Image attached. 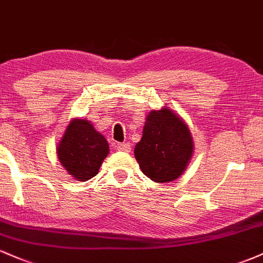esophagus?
I'll list each match as a JSON object with an SVG mask.
<instances>
[{"instance_id":"34e87169","label":"esophagus","mask_w":263,"mask_h":263,"mask_svg":"<svg viewBox=\"0 0 263 263\" xmlns=\"http://www.w3.org/2000/svg\"><path fill=\"white\" fill-rule=\"evenodd\" d=\"M116 149L121 151V152H129L131 151V144L127 143V142H125V143H117Z\"/></svg>"}]
</instances>
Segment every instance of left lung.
I'll return each instance as SVG.
<instances>
[{"label": "left lung", "mask_w": 263, "mask_h": 263, "mask_svg": "<svg viewBox=\"0 0 263 263\" xmlns=\"http://www.w3.org/2000/svg\"><path fill=\"white\" fill-rule=\"evenodd\" d=\"M194 155V141L185 121L163 106L146 117L135 158L144 176L156 183L173 182L185 172Z\"/></svg>", "instance_id": "8db88e82"}]
</instances>
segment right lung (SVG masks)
<instances>
[{
    "mask_svg": "<svg viewBox=\"0 0 263 263\" xmlns=\"http://www.w3.org/2000/svg\"><path fill=\"white\" fill-rule=\"evenodd\" d=\"M110 147L106 138L85 119L69 121L57 146L59 162L69 176L86 182L99 173Z\"/></svg>",
    "mask_w": 263,
    "mask_h": 263,
    "instance_id": "1",
    "label": "right lung"
}]
</instances>
